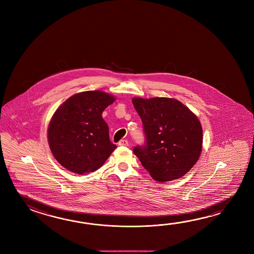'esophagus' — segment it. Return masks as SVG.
Listing matches in <instances>:
<instances>
[{
    "instance_id": "esophagus-1",
    "label": "esophagus",
    "mask_w": 254,
    "mask_h": 254,
    "mask_svg": "<svg viewBox=\"0 0 254 254\" xmlns=\"http://www.w3.org/2000/svg\"><path fill=\"white\" fill-rule=\"evenodd\" d=\"M118 145L119 146H128L129 145V142L127 140H121L118 142Z\"/></svg>"
}]
</instances>
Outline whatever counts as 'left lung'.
<instances>
[{"label":"left lung","mask_w":254,"mask_h":254,"mask_svg":"<svg viewBox=\"0 0 254 254\" xmlns=\"http://www.w3.org/2000/svg\"><path fill=\"white\" fill-rule=\"evenodd\" d=\"M132 103L145 134L144 144L133 148L142 166L160 183L184 176L202 148V129L196 115L171 98H133Z\"/></svg>","instance_id":"left-lung-1"}]
</instances>
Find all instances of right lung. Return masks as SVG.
I'll return each mask as SVG.
<instances>
[{
    "label": "right lung",
    "instance_id": "add662e5",
    "mask_svg": "<svg viewBox=\"0 0 254 254\" xmlns=\"http://www.w3.org/2000/svg\"><path fill=\"white\" fill-rule=\"evenodd\" d=\"M115 101L101 91L72 95L55 112L48 128L49 145L61 165L72 173L98 170L117 148L110 140L104 109Z\"/></svg>",
    "mask_w": 254,
    "mask_h": 254
}]
</instances>
